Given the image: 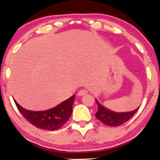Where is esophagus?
<instances>
[{
  "label": "esophagus",
  "mask_w": 160,
  "mask_h": 160,
  "mask_svg": "<svg viewBox=\"0 0 160 160\" xmlns=\"http://www.w3.org/2000/svg\"><path fill=\"white\" fill-rule=\"evenodd\" d=\"M87 93H88V91L85 89H82V90H80L78 91V96H84V95H86Z\"/></svg>",
  "instance_id": "obj_1"
}]
</instances>
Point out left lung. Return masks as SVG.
<instances>
[{"label": "left lung", "mask_w": 160, "mask_h": 160, "mask_svg": "<svg viewBox=\"0 0 160 160\" xmlns=\"http://www.w3.org/2000/svg\"><path fill=\"white\" fill-rule=\"evenodd\" d=\"M96 101L98 106V110L96 113V118L105 125L111 126V127H118L124 124L133 116L140 108L139 107L136 109L129 112L117 113L104 107L96 99Z\"/></svg>", "instance_id": "obj_1"}]
</instances>
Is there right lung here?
<instances>
[{
    "label": "right lung",
    "mask_w": 160,
    "mask_h": 160,
    "mask_svg": "<svg viewBox=\"0 0 160 160\" xmlns=\"http://www.w3.org/2000/svg\"><path fill=\"white\" fill-rule=\"evenodd\" d=\"M76 95L64 100L56 107L42 111H33L22 108L14 100L19 111L27 120L38 128L47 131L58 129L66 123L72 113Z\"/></svg>",
    "instance_id": "add662e5"
}]
</instances>
